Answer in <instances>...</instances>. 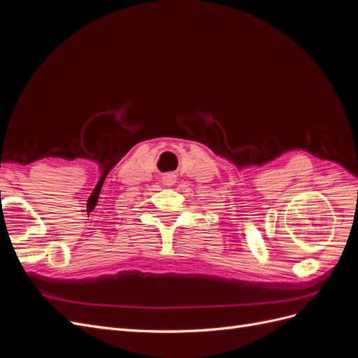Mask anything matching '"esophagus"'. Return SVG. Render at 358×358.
<instances>
[{"label":"esophagus","instance_id":"esophagus-1","mask_svg":"<svg viewBox=\"0 0 358 358\" xmlns=\"http://www.w3.org/2000/svg\"><path fill=\"white\" fill-rule=\"evenodd\" d=\"M176 180L178 179H176L175 173H164V175H162V185L171 187V185H175Z\"/></svg>","mask_w":358,"mask_h":358}]
</instances>
